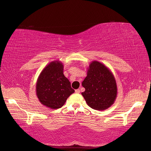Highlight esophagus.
I'll return each mask as SVG.
<instances>
[{"label": "esophagus", "instance_id": "esophagus-1", "mask_svg": "<svg viewBox=\"0 0 151 151\" xmlns=\"http://www.w3.org/2000/svg\"><path fill=\"white\" fill-rule=\"evenodd\" d=\"M75 92H76V93H77V94L80 93V89H76V90L75 91Z\"/></svg>", "mask_w": 151, "mask_h": 151}]
</instances>
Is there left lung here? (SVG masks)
<instances>
[{"instance_id":"left-lung-1","label":"left lung","mask_w":151,"mask_h":151,"mask_svg":"<svg viewBox=\"0 0 151 151\" xmlns=\"http://www.w3.org/2000/svg\"><path fill=\"white\" fill-rule=\"evenodd\" d=\"M82 93L89 106L96 110H105L115 103L117 85L113 73L103 63L93 61L88 68L87 76L82 83Z\"/></svg>"}]
</instances>
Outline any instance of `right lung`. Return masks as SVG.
Here are the masks:
<instances>
[{"mask_svg":"<svg viewBox=\"0 0 151 151\" xmlns=\"http://www.w3.org/2000/svg\"><path fill=\"white\" fill-rule=\"evenodd\" d=\"M74 91L70 81L63 74V65L59 60L47 65L36 81V93L40 102L51 109L63 106Z\"/></svg>","mask_w":151,"mask_h":151,"instance_id":"right-lung-1","label":"right lung"}]
</instances>
